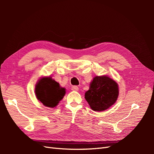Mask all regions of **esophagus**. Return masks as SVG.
Masks as SVG:
<instances>
[{
	"instance_id": "esophagus-1",
	"label": "esophagus",
	"mask_w": 154,
	"mask_h": 154,
	"mask_svg": "<svg viewBox=\"0 0 154 154\" xmlns=\"http://www.w3.org/2000/svg\"><path fill=\"white\" fill-rule=\"evenodd\" d=\"M71 89L73 91H78L79 90V88H78V87L77 86H73V87H72Z\"/></svg>"
}]
</instances>
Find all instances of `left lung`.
Segmentation results:
<instances>
[{"label": "left lung", "mask_w": 154, "mask_h": 154, "mask_svg": "<svg viewBox=\"0 0 154 154\" xmlns=\"http://www.w3.org/2000/svg\"><path fill=\"white\" fill-rule=\"evenodd\" d=\"M119 96V86L106 75L96 76L90 83L85 98L94 111H104L113 105Z\"/></svg>", "instance_id": "left-lung-1"}]
</instances>
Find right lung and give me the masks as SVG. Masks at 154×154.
I'll use <instances>...</instances> for the list:
<instances>
[{
	"label": "right lung",
	"instance_id": "1",
	"mask_svg": "<svg viewBox=\"0 0 154 154\" xmlns=\"http://www.w3.org/2000/svg\"><path fill=\"white\" fill-rule=\"evenodd\" d=\"M66 92V88L62 87L51 76L41 77L35 85V93L37 100L49 108L57 106Z\"/></svg>",
	"mask_w": 154,
	"mask_h": 154
}]
</instances>
